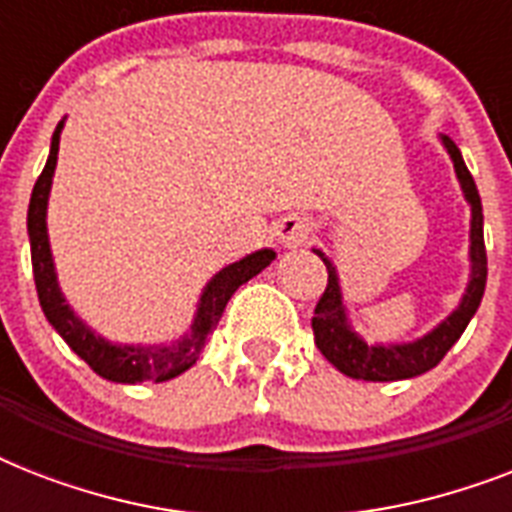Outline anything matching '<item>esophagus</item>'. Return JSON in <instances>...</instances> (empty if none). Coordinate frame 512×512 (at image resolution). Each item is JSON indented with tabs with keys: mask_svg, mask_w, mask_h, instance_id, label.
<instances>
[{
	"mask_svg": "<svg viewBox=\"0 0 512 512\" xmlns=\"http://www.w3.org/2000/svg\"><path fill=\"white\" fill-rule=\"evenodd\" d=\"M276 236H279V241L284 247H300V244H305L308 236H311V223H308L305 217L289 215L276 225Z\"/></svg>",
	"mask_w": 512,
	"mask_h": 512,
	"instance_id": "esophagus-1",
	"label": "esophagus"
}]
</instances>
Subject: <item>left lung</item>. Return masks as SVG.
Here are the masks:
<instances>
[{"mask_svg":"<svg viewBox=\"0 0 512 512\" xmlns=\"http://www.w3.org/2000/svg\"><path fill=\"white\" fill-rule=\"evenodd\" d=\"M444 143L446 154L452 156L454 172L460 180V188L470 204V281L460 305L446 316L436 329H430L428 335H422L414 342H398V345H369L364 337L353 332L342 303L340 279H337L335 263L329 260L321 249H313L324 260L329 273L327 289L321 295L316 313H313V337L316 345L324 353L329 364L337 366L342 374H348L353 380L366 382H393L409 380L417 374L430 372L441 358L449 353L454 342L460 340L470 319L476 316L481 297L486 289V247H484V209H481V196H478L476 180L465 167L460 148L454 146L449 135H438Z\"/></svg>","mask_w":512,"mask_h":512,"instance_id":"1","label":"left lung"}]
</instances>
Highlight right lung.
<instances>
[{
    "mask_svg": "<svg viewBox=\"0 0 512 512\" xmlns=\"http://www.w3.org/2000/svg\"><path fill=\"white\" fill-rule=\"evenodd\" d=\"M60 132H63V122L52 132L50 156H47L42 175L36 180L34 191H31V204H28V241H31V265H34L39 305H42L44 316L55 327V332L68 342V348L74 350L79 358H84L92 372L100 374L103 380L124 382V385L172 380L196 364L209 332L217 327L233 292L263 268H268L276 260V252L257 249L252 255L241 257L236 263L225 265L220 273H215L201 292L191 332H185L180 340L170 342V345H116V342H108L106 337L92 332L71 311V305L66 303V297L60 292L58 273H55V263H52L50 236H47V199H50L52 175H55V164H58Z\"/></svg>",
    "mask_w": 512,
    "mask_h": 512,
    "instance_id": "1",
    "label": "right lung"
}]
</instances>
